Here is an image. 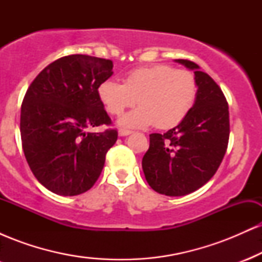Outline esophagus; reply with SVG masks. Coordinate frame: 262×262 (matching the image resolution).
Segmentation results:
<instances>
[{
    "mask_svg": "<svg viewBox=\"0 0 262 262\" xmlns=\"http://www.w3.org/2000/svg\"><path fill=\"white\" fill-rule=\"evenodd\" d=\"M130 133H132L130 130H124V129H121V130L118 132V135L119 137H127V135H129Z\"/></svg>",
    "mask_w": 262,
    "mask_h": 262,
    "instance_id": "1",
    "label": "esophagus"
}]
</instances>
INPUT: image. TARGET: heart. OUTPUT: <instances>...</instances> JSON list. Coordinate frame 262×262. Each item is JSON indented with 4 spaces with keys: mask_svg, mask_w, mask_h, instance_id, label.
Wrapping results in <instances>:
<instances>
[{
    "mask_svg": "<svg viewBox=\"0 0 262 262\" xmlns=\"http://www.w3.org/2000/svg\"><path fill=\"white\" fill-rule=\"evenodd\" d=\"M97 93L104 108L114 116L122 114L137 101L140 104L121 117L118 124L122 128L155 124L159 129H171L191 112L197 97V82L188 71L160 64L135 69L123 83L103 81Z\"/></svg>",
    "mask_w": 262,
    "mask_h": 262,
    "instance_id": "1",
    "label": "heart"
}]
</instances>
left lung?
<instances>
[{"label": "left lung", "mask_w": 262, "mask_h": 262, "mask_svg": "<svg viewBox=\"0 0 262 262\" xmlns=\"http://www.w3.org/2000/svg\"><path fill=\"white\" fill-rule=\"evenodd\" d=\"M175 61L193 71L196 102L175 128L150 134L149 150L141 161L150 187L171 197L185 196L206 185L217 172L229 140V111L222 90L197 64Z\"/></svg>", "instance_id": "left-lung-1"}]
</instances>
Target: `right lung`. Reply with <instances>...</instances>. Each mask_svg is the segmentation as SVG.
<instances>
[{
  "label": "right lung",
  "mask_w": 262,
  "mask_h": 262,
  "mask_svg": "<svg viewBox=\"0 0 262 262\" xmlns=\"http://www.w3.org/2000/svg\"><path fill=\"white\" fill-rule=\"evenodd\" d=\"M113 75L112 60L69 55L48 65L27 90L20 108L23 151L44 187L60 196L89 191L100 177L107 151L118 138L98 98Z\"/></svg>",
  "instance_id": "1"
}]
</instances>
